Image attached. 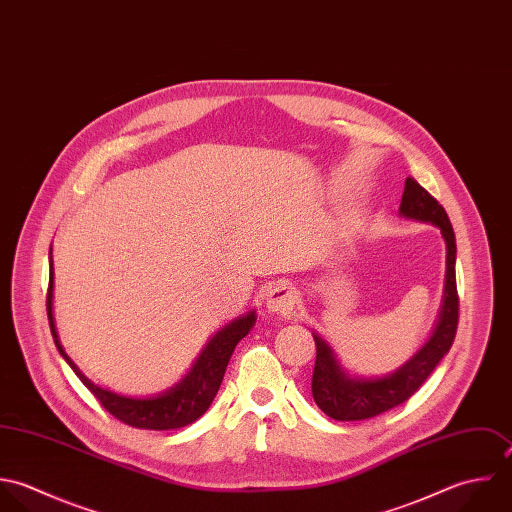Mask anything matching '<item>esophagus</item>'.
<instances>
[{
	"label": "esophagus",
	"instance_id": "esophagus-1",
	"mask_svg": "<svg viewBox=\"0 0 512 512\" xmlns=\"http://www.w3.org/2000/svg\"><path fill=\"white\" fill-rule=\"evenodd\" d=\"M296 304H298V292L290 284H276L266 296V308L272 314L288 316L294 312Z\"/></svg>",
	"mask_w": 512,
	"mask_h": 512
}]
</instances>
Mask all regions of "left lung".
I'll use <instances>...</instances> for the list:
<instances>
[{"instance_id": "left-lung-1", "label": "left lung", "mask_w": 512, "mask_h": 512, "mask_svg": "<svg viewBox=\"0 0 512 512\" xmlns=\"http://www.w3.org/2000/svg\"><path fill=\"white\" fill-rule=\"evenodd\" d=\"M399 214L411 220L433 224L441 230L447 246V270L443 304L437 324L425 341L403 365L379 377L349 375L341 367L330 343L314 332L316 367L312 377V395L318 407L336 421H361L407 401L449 353L459 324V296L455 280L457 244L455 232L445 208L413 178L405 180Z\"/></svg>"}]
</instances>
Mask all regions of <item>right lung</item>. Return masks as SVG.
<instances>
[{
  "mask_svg": "<svg viewBox=\"0 0 512 512\" xmlns=\"http://www.w3.org/2000/svg\"><path fill=\"white\" fill-rule=\"evenodd\" d=\"M47 318L49 328L53 334L55 345L61 353V357L69 363V367L75 371V375L83 381V385L99 399V403L115 415L119 421L139 427V429H153V431H169L180 429L190 423H194L200 415L206 413L210 403L214 401L226 365L232 357L234 347L238 341L248 336V332L256 324V312L250 310L244 316H238L230 324L222 326L194 359L192 367L182 375L180 381H176L172 387L147 395V397H131L121 395L111 389L95 385L85 373L73 363V359L65 353L57 330H55V318H53V258L49 248V290H47Z\"/></svg>",
  "mask_w": 512,
  "mask_h": 512,
  "instance_id": "obj_1",
  "label": "right lung"
}]
</instances>
